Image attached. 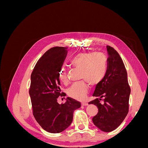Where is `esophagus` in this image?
I'll return each instance as SVG.
<instances>
[{"instance_id": "obj_1", "label": "esophagus", "mask_w": 148, "mask_h": 148, "mask_svg": "<svg viewBox=\"0 0 148 148\" xmlns=\"http://www.w3.org/2000/svg\"><path fill=\"white\" fill-rule=\"evenodd\" d=\"M82 105L83 106H87L88 105V102H82Z\"/></svg>"}]
</instances>
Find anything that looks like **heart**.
Instances as JSON below:
<instances>
[{"label": "heart", "instance_id": "obj_1", "mask_svg": "<svg viewBox=\"0 0 148 148\" xmlns=\"http://www.w3.org/2000/svg\"><path fill=\"white\" fill-rule=\"evenodd\" d=\"M70 64L75 68L80 70V79L86 80L91 85H96L100 83L107 73V59L102 52H80L71 59ZM59 77L62 82H67L66 71L64 68L60 69ZM88 91L87 83L81 81L71 85L67 93L73 99L83 101L86 98Z\"/></svg>", "mask_w": 148, "mask_h": 148}]
</instances>
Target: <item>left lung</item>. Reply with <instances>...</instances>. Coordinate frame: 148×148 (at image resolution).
Segmentation results:
<instances>
[{
    "label": "left lung",
    "instance_id": "obj_1",
    "mask_svg": "<svg viewBox=\"0 0 148 148\" xmlns=\"http://www.w3.org/2000/svg\"><path fill=\"white\" fill-rule=\"evenodd\" d=\"M107 51V73L96 85L92 95L96 99L89 104H95L98 108V113L92 118L93 123L101 131L110 132L117 128L128 114L131 89L126 69L119 53L109 46Z\"/></svg>",
    "mask_w": 148,
    "mask_h": 148
}]
</instances>
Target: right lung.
Returning a JSON list of instances; mask_svg holds the SVG:
<instances>
[{"label": "right lung", "mask_w": 148, "mask_h": 148, "mask_svg": "<svg viewBox=\"0 0 148 148\" xmlns=\"http://www.w3.org/2000/svg\"><path fill=\"white\" fill-rule=\"evenodd\" d=\"M67 48L54 47L44 53L31 75L29 94L33 115L44 130L51 133L64 131L72 122L74 110L81 103L67 97L64 104L57 102L60 93L59 73L67 55Z\"/></svg>", "instance_id": "1"}]
</instances>
